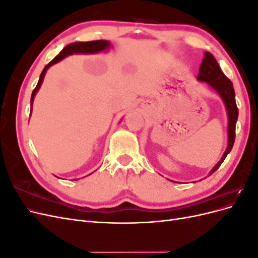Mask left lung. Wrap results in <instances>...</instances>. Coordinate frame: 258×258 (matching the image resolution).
<instances>
[{"label": "left lung", "instance_id": "left-lung-1", "mask_svg": "<svg viewBox=\"0 0 258 258\" xmlns=\"http://www.w3.org/2000/svg\"><path fill=\"white\" fill-rule=\"evenodd\" d=\"M197 80L199 82L206 83L211 89H213L217 95L221 97L228 116L227 147H226L221 160L218 161L213 167V169L209 172V175H211L220 168V166L225 160L226 156L230 153L233 143H235L236 123L238 120V107L236 104L235 89L232 87V83L225 76V74L222 72L220 64L217 63L216 59L214 58L213 54L209 51L205 52V58L202 60L201 66L199 68ZM169 181H171V179H169Z\"/></svg>", "mask_w": 258, "mask_h": 258}]
</instances>
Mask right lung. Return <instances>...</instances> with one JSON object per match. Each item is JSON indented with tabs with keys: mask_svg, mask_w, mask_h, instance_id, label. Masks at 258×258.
I'll return each mask as SVG.
<instances>
[{
	"mask_svg": "<svg viewBox=\"0 0 258 258\" xmlns=\"http://www.w3.org/2000/svg\"><path fill=\"white\" fill-rule=\"evenodd\" d=\"M111 47V43L108 41H103V40H100V41H91V42H75L70 44L66 47L60 51V53L58 54L57 57H54L49 63L44 68V70L42 71L41 75H40V80H38V83L36 85L35 89L32 92V96H31V111L30 114L32 113V107H33V101H34V97L36 95V92L38 91V89L41 88V85L44 81V77L46 72H47V70L53 66L58 63L59 61H61L62 59L67 58L68 56H71V54H91V53H99L101 51H105L108 48ZM58 177V176H57ZM60 178V177H59Z\"/></svg>",
	"mask_w": 258,
	"mask_h": 258,
	"instance_id": "right-lung-1",
	"label": "right lung"
}]
</instances>
